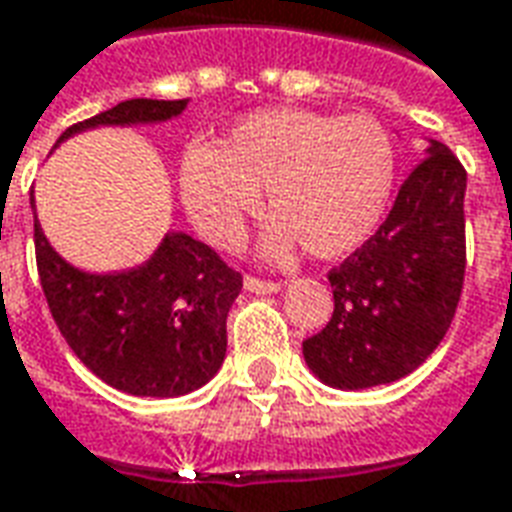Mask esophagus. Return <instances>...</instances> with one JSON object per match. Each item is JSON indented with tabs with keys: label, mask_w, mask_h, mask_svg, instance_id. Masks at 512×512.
<instances>
[{
	"label": "esophagus",
	"mask_w": 512,
	"mask_h": 512,
	"mask_svg": "<svg viewBox=\"0 0 512 512\" xmlns=\"http://www.w3.org/2000/svg\"><path fill=\"white\" fill-rule=\"evenodd\" d=\"M244 288L249 290V293H263V296H271V293H279L282 285H279V282H268V279L244 277Z\"/></svg>",
	"instance_id": "34e87169"
}]
</instances>
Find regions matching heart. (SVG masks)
<instances>
[{"instance_id": "obj_1", "label": "heart", "mask_w": 512, "mask_h": 512, "mask_svg": "<svg viewBox=\"0 0 512 512\" xmlns=\"http://www.w3.org/2000/svg\"><path fill=\"white\" fill-rule=\"evenodd\" d=\"M180 197L200 233L233 246L268 189L277 213L263 252L299 241L321 260L351 255L384 219L395 183L392 139L373 117H332L296 106L241 117L219 145H191L180 158Z\"/></svg>"}]
</instances>
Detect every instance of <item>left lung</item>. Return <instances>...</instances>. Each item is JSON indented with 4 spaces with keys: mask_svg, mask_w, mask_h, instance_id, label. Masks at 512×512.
Listing matches in <instances>:
<instances>
[{
    "mask_svg": "<svg viewBox=\"0 0 512 512\" xmlns=\"http://www.w3.org/2000/svg\"><path fill=\"white\" fill-rule=\"evenodd\" d=\"M466 172L428 139L378 233L329 271L334 315L304 340V362L326 386L356 392L414 373L450 329L466 268Z\"/></svg>",
    "mask_w": 512,
    "mask_h": 512,
    "instance_id": "1",
    "label": "left lung"
}]
</instances>
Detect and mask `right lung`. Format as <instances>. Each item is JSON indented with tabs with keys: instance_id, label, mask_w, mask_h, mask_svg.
<instances>
[{
	"instance_id": "add662e5",
	"label": "right lung",
	"mask_w": 512,
	"mask_h": 512,
	"mask_svg": "<svg viewBox=\"0 0 512 512\" xmlns=\"http://www.w3.org/2000/svg\"><path fill=\"white\" fill-rule=\"evenodd\" d=\"M186 106L189 101L131 98L71 126L57 145L90 128L167 123ZM35 255L65 343L101 381L136 397H180L219 373L227 312L244 282L208 244L169 230L145 263L95 274L68 263L35 216Z\"/></svg>"
}]
</instances>
